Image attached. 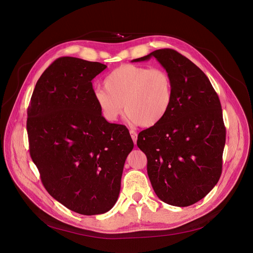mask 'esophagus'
<instances>
[{
  "instance_id": "34e87169",
  "label": "esophagus",
  "mask_w": 253,
  "mask_h": 253,
  "mask_svg": "<svg viewBox=\"0 0 253 253\" xmlns=\"http://www.w3.org/2000/svg\"><path fill=\"white\" fill-rule=\"evenodd\" d=\"M130 135H131V138H132L134 144H136V143H137V133L131 130V131H130Z\"/></svg>"
}]
</instances>
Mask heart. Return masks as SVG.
Wrapping results in <instances>:
<instances>
[{
  "label": "heart",
  "mask_w": 253,
  "mask_h": 253,
  "mask_svg": "<svg viewBox=\"0 0 253 253\" xmlns=\"http://www.w3.org/2000/svg\"><path fill=\"white\" fill-rule=\"evenodd\" d=\"M104 86L95 90L93 97L109 122L117 121L125 109L129 123L153 127L166 117L173 104L172 80L162 68L121 65L105 78Z\"/></svg>",
  "instance_id": "1"
}]
</instances>
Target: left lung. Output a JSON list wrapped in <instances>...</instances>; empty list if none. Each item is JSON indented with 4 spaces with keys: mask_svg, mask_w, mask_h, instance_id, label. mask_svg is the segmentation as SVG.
I'll use <instances>...</instances> for the list:
<instances>
[{
    "mask_svg": "<svg viewBox=\"0 0 253 253\" xmlns=\"http://www.w3.org/2000/svg\"><path fill=\"white\" fill-rule=\"evenodd\" d=\"M152 57L171 77L173 104L159 124L139 133L137 146L146 154L159 199L185 207L205 197L220 178L226 136L221 104L207 76L175 50H156L132 62Z\"/></svg>",
    "mask_w": 253,
    "mask_h": 253,
    "instance_id": "obj_1",
    "label": "left lung"
}]
</instances>
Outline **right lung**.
Listing matches in <instances>:
<instances>
[{
	"instance_id": "1",
	"label": "right lung",
	"mask_w": 253,
	"mask_h": 253,
	"mask_svg": "<svg viewBox=\"0 0 253 253\" xmlns=\"http://www.w3.org/2000/svg\"><path fill=\"white\" fill-rule=\"evenodd\" d=\"M107 68L74 57L54 61L35 86L28 108L30 154L49 194L83 215L116 203L134 144L124 125L107 122L92 80Z\"/></svg>"
}]
</instances>
